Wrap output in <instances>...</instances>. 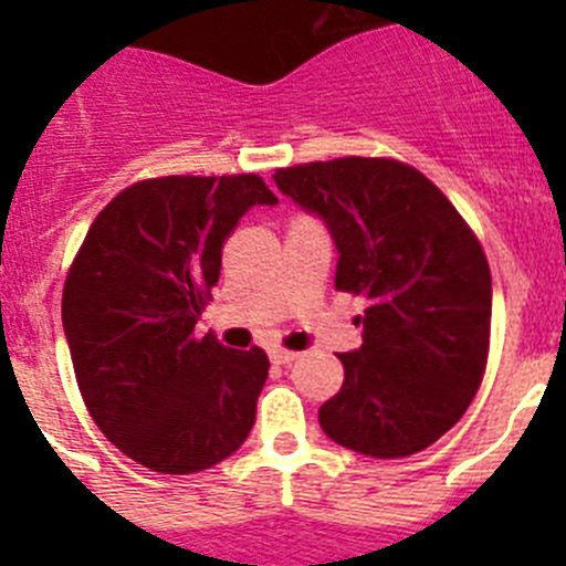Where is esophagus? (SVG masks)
I'll use <instances>...</instances> for the list:
<instances>
[{"instance_id": "esophagus-1", "label": "esophagus", "mask_w": 566, "mask_h": 566, "mask_svg": "<svg viewBox=\"0 0 566 566\" xmlns=\"http://www.w3.org/2000/svg\"><path fill=\"white\" fill-rule=\"evenodd\" d=\"M269 357H272V363H277V365H289L297 359V352H289V348H280V345H274L272 352H269Z\"/></svg>"}]
</instances>
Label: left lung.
I'll list each match as a JSON object with an SVG mask.
<instances>
[{"label": "left lung", "instance_id": "obj_1", "mask_svg": "<svg viewBox=\"0 0 566 566\" xmlns=\"http://www.w3.org/2000/svg\"><path fill=\"white\" fill-rule=\"evenodd\" d=\"M337 243V292L368 303L363 348L339 354L343 388L319 428L348 451L431 448L476 397L490 352V266L448 195L397 158H334L274 172Z\"/></svg>", "mask_w": 566, "mask_h": 566}]
</instances>
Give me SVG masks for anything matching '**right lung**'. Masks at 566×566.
<instances>
[{
	"label": "right lung",
	"instance_id": "obj_1",
	"mask_svg": "<svg viewBox=\"0 0 566 566\" xmlns=\"http://www.w3.org/2000/svg\"><path fill=\"white\" fill-rule=\"evenodd\" d=\"M254 203H277L254 172L135 181L98 212L64 280L62 323L90 417L155 473L212 468L252 431L266 352L195 337V323Z\"/></svg>",
	"mask_w": 566,
	"mask_h": 566
}]
</instances>
